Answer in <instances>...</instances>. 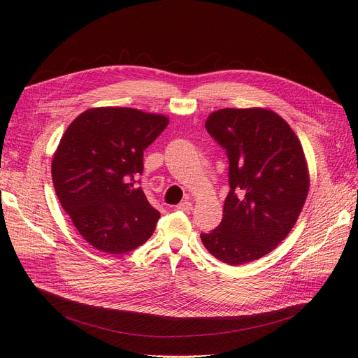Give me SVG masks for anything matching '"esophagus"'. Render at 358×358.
<instances>
[{
  "label": "esophagus",
  "mask_w": 358,
  "mask_h": 358,
  "mask_svg": "<svg viewBox=\"0 0 358 358\" xmlns=\"http://www.w3.org/2000/svg\"><path fill=\"white\" fill-rule=\"evenodd\" d=\"M177 209H178V210H182V213H187V214H189L190 210H193V203L189 202V201L181 202V203L177 205Z\"/></svg>",
  "instance_id": "esophagus-1"
}]
</instances>
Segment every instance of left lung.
<instances>
[{
    "label": "left lung",
    "mask_w": 358,
    "mask_h": 358,
    "mask_svg": "<svg viewBox=\"0 0 358 358\" xmlns=\"http://www.w3.org/2000/svg\"><path fill=\"white\" fill-rule=\"evenodd\" d=\"M205 127L227 152L230 193L221 224L201 239L217 259L241 266L294 229L310 190L307 157L294 129L266 108L220 109Z\"/></svg>",
    "instance_id": "1"
}]
</instances>
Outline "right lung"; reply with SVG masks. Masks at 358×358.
Returning a JSON list of instances; mask_svg holds the SVG:
<instances>
[{
	"mask_svg": "<svg viewBox=\"0 0 358 358\" xmlns=\"http://www.w3.org/2000/svg\"><path fill=\"white\" fill-rule=\"evenodd\" d=\"M168 122L161 113L106 106L87 109L64 131L52 155V184L92 248L125 254L153 234L161 214L131 181L143 172V150Z\"/></svg>",
	"mask_w": 358,
	"mask_h": 358,
	"instance_id": "add662e5",
	"label": "right lung"
}]
</instances>
